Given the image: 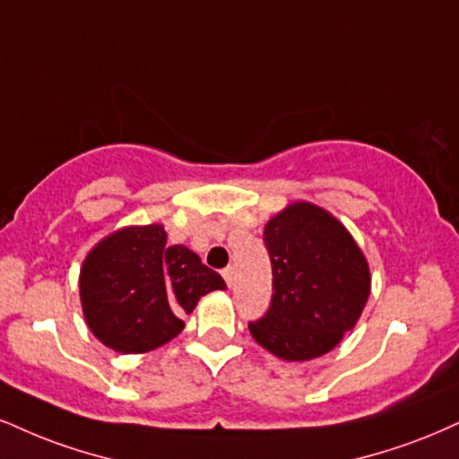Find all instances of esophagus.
<instances>
[{
    "label": "esophagus",
    "instance_id": "1",
    "mask_svg": "<svg viewBox=\"0 0 459 459\" xmlns=\"http://www.w3.org/2000/svg\"><path fill=\"white\" fill-rule=\"evenodd\" d=\"M233 267H226V269H222V278H224V282L229 284V286H233Z\"/></svg>",
    "mask_w": 459,
    "mask_h": 459
}]
</instances>
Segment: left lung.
I'll return each instance as SVG.
<instances>
[{
    "mask_svg": "<svg viewBox=\"0 0 459 459\" xmlns=\"http://www.w3.org/2000/svg\"><path fill=\"white\" fill-rule=\"evenodd\" d=\"M273 297L252 338L286 361H307L340 344L369 297V267L340 220L292 203L264 226Z\"/></svg>",
    "mask_w": 459,
    "mask_h": 459,
    "instance_id": "left-lung-1",
    "label": "left lung"
}]
</instances>
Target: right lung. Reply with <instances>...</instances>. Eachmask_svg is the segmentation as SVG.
<instances>
[{
	"label": "right lung",
	"instance_id": "right-lung-1",
	"mask_svg": "<svg viewBox=\"0 0 459 459\" xmlns=\"http://www.w3.org/2000/svg\"><path fill=\"white\" fill-rule=\"evenodd\" d=\"M82 314L108 349L134 355L158 349L184 329V314L222 275L186 246H167L164 226L115 230L87 254L79 278Z\"/></svg>",
	"mask_w": 459,
	"mask_h": 459
}]
</instances>
